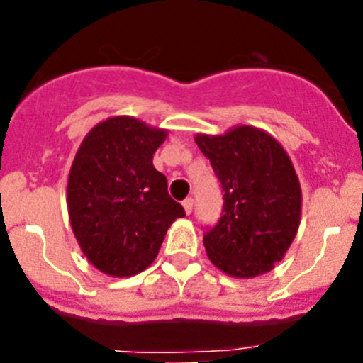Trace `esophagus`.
<instances>
[{
	"label": "esophagus",
	"mask_w": 363,
	"mask_h": 363,
	"mask_svg": "<svg viewBox=\"0 0 363 363\" xmlns=\"http://www.w3.org/2000/svg\"><path fill=\"white\" fill-rule=\"evenodd\" d=\"M182 207H184L186 214H191V211H193V199H191V196H189V199H186L184 202H182Z\"/></svg>",
	"instance_id": "obj_1"
}]
</instances>
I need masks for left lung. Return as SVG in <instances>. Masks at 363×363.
Masks as SVG:
<instances>
[{
	"label": "left lung",
	"instance_id": "left-lung-1",
	"mask_svg": "<svg viewBox=\"0 0 363 363\" xmlns=\"http://www.w3.org/2000/svg\"><path fill=\"white\" fill-rule=\"evenodd\" d=\"M223 188V214L203 235L208 259L228 276L250 279L274 269L300 225L302 189L283 145L259 128L195 137Z\"/></svg>",
	"mask_w": 363,
	"mask_h": 363
}]
</instances>
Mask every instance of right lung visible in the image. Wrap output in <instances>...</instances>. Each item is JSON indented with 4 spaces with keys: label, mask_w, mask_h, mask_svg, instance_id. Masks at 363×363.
Here are the masks:
<instances>
[{
    "label": "right lung",
    "mask_w": 363,
    "mask_h": 363,
    "mask_svg": "<svg viewBox=\"0 0 363 363\" xmlns=\"http://www.w3.org/2000/svg\"><path fill=\"white\" fill-rule=\"evenodd\" d=\"M168 131L130 116L98 123L84 137L68 175L69 225L91 265L130 277L158 256L167 230L184 218L152 155Z\"/></svg>",
    "instance_id": "obj_1"
}]
</instances>
